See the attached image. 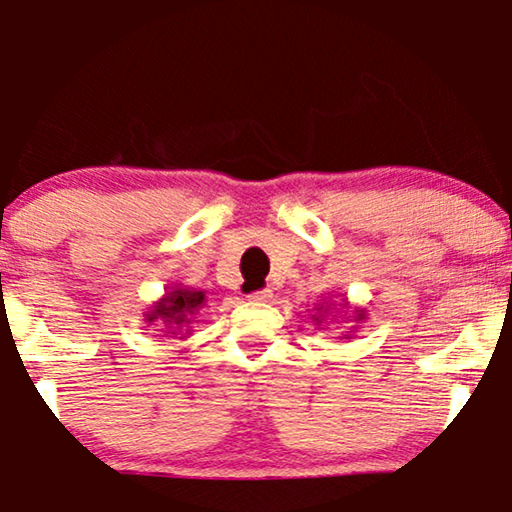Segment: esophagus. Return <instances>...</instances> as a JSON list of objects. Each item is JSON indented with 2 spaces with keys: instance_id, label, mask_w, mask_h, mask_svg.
I'll list each match as a JSON object with an SVG mask.
<instances>
[{
  "instance_id": "34e87169",
  "label": "esophagus",
  "mask_w": 512,
  "mask_h": 512,
  "mask_svg": "<svg viewBox=\"0 0 512 512\" xmlns=\"http://www.w3.org/2000/svg\"><path fill=\"white\" fill-rule=\"evenodd\" d=\"M252 302H264V300H269L271 297V290L269 288H260V290H252V293L248 295Z\"/></svg>"
}]
</instances>
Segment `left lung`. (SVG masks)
Returning <instances> with one entry per match:
<instances>
[{
    "mask_svg": "<svg viewBox=\"0 0 512 512\" xmlns=\"http://www.w3.org/2000/svg\"><path fill=\"white\" fill-rule=\"evenodd\" d=\"M359 319H361V314H359Z\"/></svg>",
    "mask_w": 512,
    "mask_h": 512,
    "instance_id": "8db88e82",
    "label": "left lung"
}]
</instances>
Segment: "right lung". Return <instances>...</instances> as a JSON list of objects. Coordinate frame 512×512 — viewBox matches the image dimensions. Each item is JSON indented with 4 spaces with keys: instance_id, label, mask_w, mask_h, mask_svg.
Segmentation results:
<instances>
[{
    "instance_id": "obj_1",
    "label": "right lung",
    "mask_w": 512,
    "mask_h": 512,
    "mask_svg": "<svg viewBox=\"0 0 512 512\" xmlns=\"http://www.w3.org/2000/svg\"><path fill=\"white\" fill-rule=\"evenodd\" d=\"M205 295L200 290H172V293L165 295L163 302L155 304V309L151 314H146L148 321L163 319L167 323H177V328L181 323H191V316L198 312V307L203 304Z\"/></svg>"
}]
</instances>
